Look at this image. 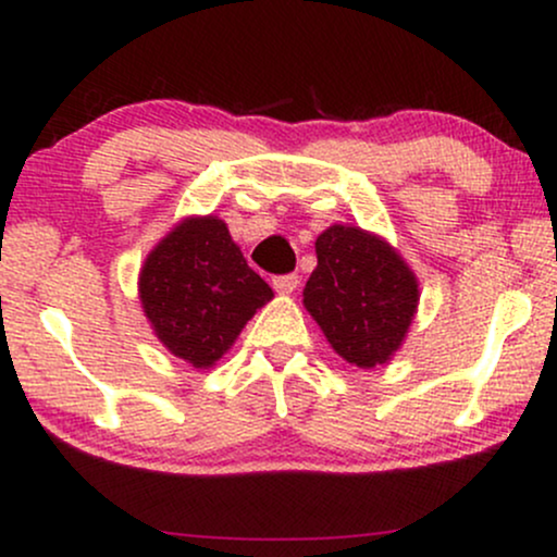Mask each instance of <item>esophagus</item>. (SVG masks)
Returning a JSON list of instances; mask_svg holds the SVG:
<instances>
[{"label":"esophagus","mask_w":557,"mask_h":557,"mask_svg":"<svg viewBox=\"0 0 557 557\" xmlns=\"http://www.w3.org/2000/svg\"><path fill=\"white\" fill-rule=\"evenodd\" d=\"M298 283H300L298 274H280V277H274V280H272L274 290L283 293V296H285V293H293V290H296Z\"/></svg>","instance_id":"1"}]
</instances>
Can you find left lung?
<instances>
[{"instance_id":"1","label":"left lung","mask_w":557,"mask_h":557,"mask_svg":"<svg viewBox=\"0 0 557 557\" xmlns=\"http://www.w3.org/2000/svg\"><path fill=\"white\" fill-rule=\"evenodd\" d=\"M413 272L385 240L359 227L332 225L317 238V270L304 306L348 363H385L417 314Z\"/></svg>"}]
</instances>
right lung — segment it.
<instances>
[{
	"label": "right lung",
	"mask_w": 557,
	"mask_h": 557,
	"mask_svg": "<svg viewBox=\"0 0 557 557\" xmlns=\"http://www.w3.org/2000/svg\"><path fill=\"white\" fill-rule=\"evenodd\" d=\"M138 290L159 341L196 369L220 361L272 298L216 216H190L172 230L146 259Z\"/></svg>",
	"instance_id": "right-lung-1"
}]
</instances>
